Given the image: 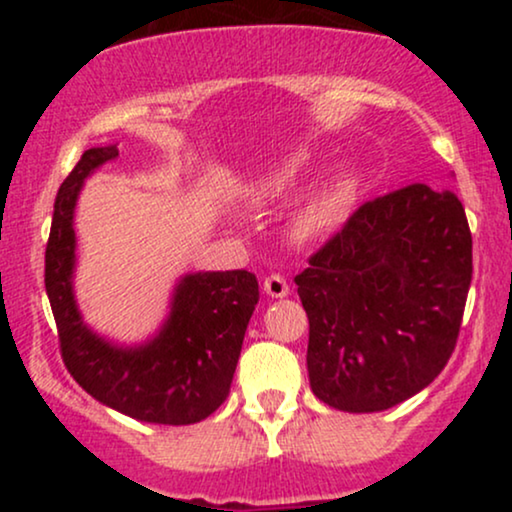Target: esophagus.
<instances>
[{"instance_id":"34e87169","label":"esophagus","mask_w":512,"mask_h":512,"mask_svg":"<svg viewBox=\"0 0 512 512\" xmlns=\"http://www.w3.org/2000/svg\"><path fill=\"white\" fill-rule=\"evenodd\" d=\"M262 286H264V291H267V296H272V298H284V296H289V291H291L289 281H286L281 274L264 276Z\"/></svg>"}]
</instances>
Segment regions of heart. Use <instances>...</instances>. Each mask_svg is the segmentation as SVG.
<instances>
[{
	"mask_svg": "<svg viewBox=\"0 0 512 512\" xmlns=\"http://www.w3.org/2000/svg\"><path fill=\"white\" fill-rule=\"evenodd\" d=\"M351 192H354V180H351L349 175H342V178L334 180L332 185H327L296 219V226H293L296 236L310 238L327 231V228H332L334 223L344 216Z\"/></svg>",
	"mask_w": 512,
	"mask_h": 512,
	"instance_id": "obj_1",
	"label": "heart"
}]
</instances>
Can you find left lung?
<instances>
[{"label":"left lung","mask_w":512,"mask_h":512,"mask_svg":"<svg viewBox=\"0 0 512 512\" xmlns=\"http://www.w3.org/2000/svg\"><path fill=\"white\" fill-rule=\"evenodd\" d=\"M472 284V231L452 190L424 182L363 202L296 274L315 397L383 411L448 366Z\"/></svg>","instance_id":"left-lung-1"}]
</instances>
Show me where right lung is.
Returning <instances> with one entry per match:
<instances>
[{"instance_id": "obj_1", "label": "right lung", "mask_w": 512, "mask_h": 512, "mask_svg": "<svg viewBox=\"0 0 512 512\" xmlns=\"http://www.w3.org/2000/svg\"><path fill=\"white\" fill-rule=\"evenodd\" d=\"M115 158L117 146L84 151L55 197L45 291L62 361L76 383L105 407L149 424H197L231 392L245 330L260 301L257 276L248 269L185 276L166 327L139 349H117L86 330L72 296L74 204L86 175Z\"/></svg>"}]
</instances>
